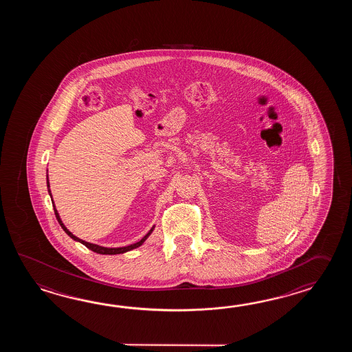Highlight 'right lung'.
I'll return each instance as SVG.
<instances>
[{
    "instance_id": "add662e5",
    "label": "right lung",
    "mask_w": 352,
    "mask_h": 352,
    "mask_svg": "<svg viewBox=\"0 0 352 352\" xmlns=\"http://www.w3.org/2000/svg\"><path fill=\"white\" fill-rule=\"evenodd\" d=\"M46 184H47V191H49V195L52 196V191H50V184H49V177H47V181H46ZM54 206V212H55V217L58 219V221H59L60 226L63 228V230L67 232V235L72 238V239H74L75 241H79V243H82V245H85V247L90 249V250H93L94 253H98V254H123V253H126V252H129V250H132V249H135V248L141 247L143 243L146 241V239L148 238L151 235V232H153V229H155V226H152L151 228L150 232H147L144 236H143L142 239L140 240V241H137L135 244H131V245H128V247H122V248H105L100 247V245H97V244H91V243H88V241H84V240L79 239V238H76L75 235H73L72 232L67 230V228H65V225L63 224V221H61V219L59 217V212H58V210L55 209V205Z\"/></svg>"
}]
</instances>
